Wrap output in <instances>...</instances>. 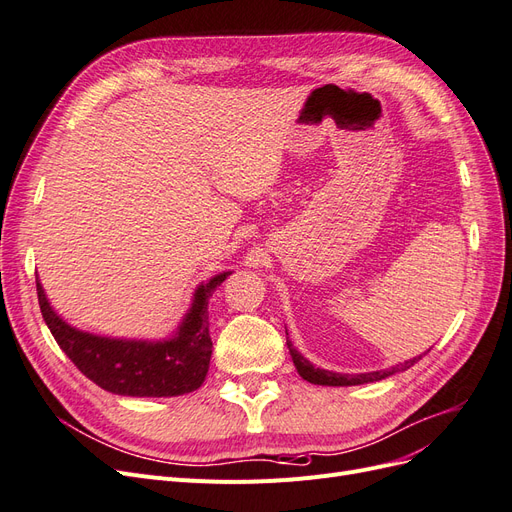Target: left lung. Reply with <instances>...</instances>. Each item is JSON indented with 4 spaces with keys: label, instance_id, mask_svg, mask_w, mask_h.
<instances>
[{
    "label": "left lung",
    "instance_id": "8db88e82",
    "mask_svg": "<svg viewBox=\"0 0 512 512\" xmlns=\"http://www.w3.org/2000/svg\"><path fill=\"white\" fill-rule=\"evenodd\" d=\"M288 348H290V356L294 361V367H297V371L301 374L303 380L312 382V384H322V386H352V384H365V382H378L382 378H389L393 374H397V371H406L408 367H412L418 359H410L406 363H401L393 369H384V371H371V374H359V376H350V374H335V371H327V369H318L314 367L312 363H309L307 359H303V356L292 348V344L288 342Z\"/></svg>",
    "mask_w": 512,
    "mask_h": 512
}]
</instances>
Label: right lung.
Instances as JSON below:
<instances>
[{
    "label": "right lung",
    "mask_w": 512,
    "mask_h": 512,
    "mask_svg": "<svg viewBox=\"0 0 512 512\" xmlns=\"http://www.w3.org/2000/svg\"><path fill=\"white\" fill-rule=\"evenodd\" d=\"M228 275L220 273L207 286H200L177 337L158 344L123 342L76 331L53 312L38 280L36 288L46 327L51 329L59 348L91 382L117 395L175 397L196 391L207 376L213 346L207 303Z\"/></svg>",
    "instance_id": "add662e5"
}]
</instances>
